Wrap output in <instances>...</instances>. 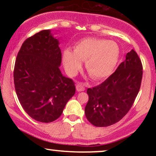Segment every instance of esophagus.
Here are the masks:
<instances>
[{"label":"esophagus","instance_id":"1","mask_svg":"<svg viewBox=\"0 0 156 156\" xmlns=\"http://www.w3.org/2000/svg\"><path fill=\"white\" fill-rule=\"evenodd\" d=\"M76 89L78 91H83L85 90L84 85H83L82 83H81V82L77 83V84L76 85Z\"/></svg>","mask_w":156,"mask_h":156}]
</instances>
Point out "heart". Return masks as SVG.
<instances>
[{"label":"heart","instance_id":"obj_1","mask_svg":"<svg viewBox=\"0 0 156 156\" xmlns=\"http://www.w3.org/2000/svg\"><path fill=\"white\" fill-rule=\"evenodd\" d=\"M118 43L106 39L86 38L74 47L73 52L69 50L63 53V63L68 74L74 76L85 61V68L93 80L108 77L118 63L120 57Z\"/></svg>","mask_w":156,"mask_h":156}]
</instances>
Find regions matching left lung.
Returning a JSON list of instances; mask_svg holds the SVG:
<instances>
[{
  "mask_svg": "<svg viewBox=\"0 0 156 156\" xmlns=\"http://www.w3.org/2000/svg\"><path fill=\"white\" fill-rule=\"evenodd\" d=\"M142 77L141 60L132 50L104 82L87 89L89 101L84 109L87 120L97 127L119 122L133 106Z\"/></svg>",
  "mask_w": 156,
  "mask_h": 156,
  "instance_id": "1",
  "label": "left lung"
}]
</instances>
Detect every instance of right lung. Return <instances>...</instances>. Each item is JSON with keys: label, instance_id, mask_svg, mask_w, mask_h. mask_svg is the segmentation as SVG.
I'll use <instances>...</instances> for the list:
<instances>
[{"label": "right lung", "instance_id": "obj_1", "mask_svg": "<svg viewBox=\"0 0 156 156\" xmlns=\"http://www.w3.org/2000/svg\"><path fill=\"white\" fill-rule=\"evenodd\" d=\"M59 42L44 30L27 38L17 55L13 77L18 100L31 118L52 122L62 114L75 94V84L64 76L59 66Z\"/></svg>", "mask_w": 156, "mask_h": 156}]
</instances>
